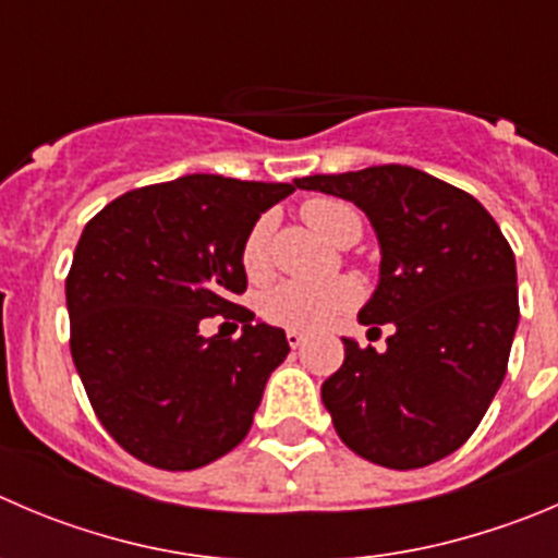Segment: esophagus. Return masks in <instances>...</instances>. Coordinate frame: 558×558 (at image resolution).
Listing matches in <instances>:
<instances>
[{"mask_svg": "<svg viewBox=\"0 0 558 558\" xmlns=\"http://www.w3.org/2000/svg\"><path fill=\"white\" fill-rule=\"evenodd\" d=\"M304 333L301 331H295V328H288V342H290V348H301V344H304Z\"/></svg>", "mask_w": 558, "mask_h": 558, "instance_id": "34e87169", "label": "esophagus"}]
</instances>
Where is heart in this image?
<instances>
[{
	"label": "heart",
	"instance_id": "obj_1",
	"mask_svg": "<svg viewBox=\"0 0 558 558\" xmlns=\"http://www.w3.org/2000/svg\"><path fill=\"white\" fill-rule=\"evenodd\" d=\"M306 225L320 232L326 241L342 243L359 241L362 235V219L350 205L328 196H315L301 208ZM241 265L252 282L265 279L270 270V221L259 219L252 227L241 248ZM359 288L348 279L326 284H304V282H282L265 290L259 299V315L274 326L295 328V331H317L337 320L339 315L353 310L359 304Z\"/></svg>",
	"mask_w": 558,
	"mask_h": 558
}]
</instances>
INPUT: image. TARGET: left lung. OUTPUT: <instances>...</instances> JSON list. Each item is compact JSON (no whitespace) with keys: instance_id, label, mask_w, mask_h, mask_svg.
Returning a JSON list of instances; mask_svg holds the SVG:
<instances>
[{"instance_id":"1","label":"left lung","mask_w":558,"mask_h":558,"mask_svg":"<svg viewBox=\"0 0 558 558\" xmlns=\"http://www.w3.org/2000/svg\"><path fill=\"white\" fill-rule=\"evenodd\" d=\"M295 185L367 214L380 279L359 323L395 326L384 353L342 337V367L320 389L333 429L386 469L447 458L469 441L507 375L521 317L507 238L474 196L400 163Z\"/></svg>"}]
</instances>
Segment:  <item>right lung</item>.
Listing matches in <instances>:
<instances>
[{"instance_id":"add662e5","label":"right lung","mask_w":558,"mask_h":558,"mask_svg":"<svg viewBox=\"0 0 558 558\" xmlns=\"http://www.w3.org/2000/svg\"><path fill=\"white\" fill-rule=\"evenodd\" d=\"M293 191L185 174L117 196L84 227L65 279L71 355L95 416L142 463L203 469L246 438L290 344L232 304L246 290L241 248ZM214 314L241 322L242 337L203 338Z\"/></svg>"}]
</instances>
